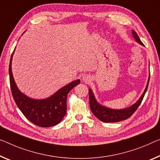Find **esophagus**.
Instances as JSON below:
<instances>
[{"label": "esophagus", "mask_w": 160, "mask_h": 160, "mask_svg": "<svg viewBox=\"0 0 160 160\" xmlns=\"http://www.w3.org/2000/svg\"><path fill=\"white\" fill-rule=\"evenodd\" d=\"M82 79H83V81H84V82H88V81L90 80V78H89V77H88V76L84 75V76H83V77Z\"/></svg>", "instance_id": "obj_1"}]
</instances>
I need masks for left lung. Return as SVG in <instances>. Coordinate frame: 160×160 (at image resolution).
I'll return each mask as SVG.
<instances>
[{
  "label": "left lung",
  "instance_id": "obj_1",
  "mask_svg": "<svg viewBox=\"0 0 160 160\" xmlns=\"http://www.w3.org/2000/svg\"><path fill=\"white\" fill-rule=\"evenodd\" d=\"M132 36L136 40L137 42H138L139 44L144 46L143 43L140 40L137 33L134 30H132ZM150 76V73H149ZM149 82V77L148 78V82H147V84L145 90L143 92V94H142L141 97L139 98V100L132 105L131 107L128 108H125V109H110V108L106 107L104 106H102L99 104L97 102V101L96 100L94 94H93L91 88L88 89V94H89V105H90V109L92 110L93 114L94 116L99 119L100 121L103 122H107V123H111V122H118L122 120H125L128 119L132 114H134V112L137 109V108L139 107V106L141 104L142 102V99L144 97V94L148 88V84Z\"/></svg>",
  "mask_w": 160,
  "mask_h": 160
}]
</instances>
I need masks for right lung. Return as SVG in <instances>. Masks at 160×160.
<instances>
[{
    "mask_svg": "<svg viewBox=\"0 0 160 160\" xmlns=\"http://www.w3.org/2000/svg\"><path fill=\"white\" fill-rule=\"evenodd\" d=\"M14 51L10 60L9 77L12 95L16 105L27 119L38 127H50L58 124L66 115L68 92L80 83V80L73 81L64 86L46 99H31L20 92L15 83L11 68Z\"/></svg>",
    "mask_w": 160,
    "mask_h": 160,
    "instance_id": "add662e5",
    "label": "right lung"
}]
</instances>
